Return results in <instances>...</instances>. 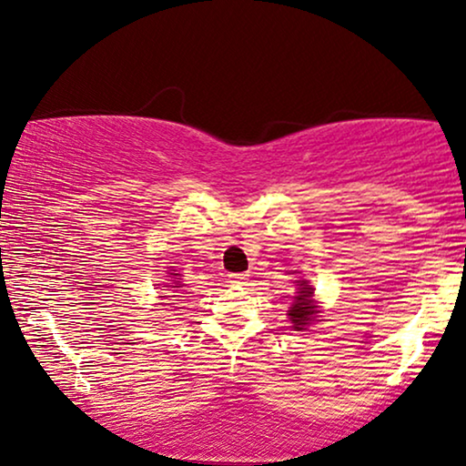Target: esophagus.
Masks as SVG:
<instances>
[{
    "mask_svg": "<svg viewBox=\"0 0 466 466\" xmlns=\"http://www.w3.org/2000/svg\"><path fill=\"white\" fill-rule=\"evenodd\" d=\"M249 279L248 273H231L228 275V281L233 283V286H241V283H246Z\"/></svg>",
    "mask_w": 466,
    "mask_h": 466,
    "instance_id": "obj_1",
    "label": "esophagus"
}]
</instances>
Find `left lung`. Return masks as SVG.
<instances>
[{"label":"left lung","mask_w":466,"mask_h":466,"mask_svg":"<svg viewBox=\"0 0 466 466\" xmlns=\"http://www.w3.org/2000/svg\"><path fill=\"white\" fill-rule=\"evenodd\" d=\"M299 294L294 296V302L292 307H289L288 317L289 321H292V328L296 332H300V329H307V326L311 321H315L317 317V307H315V300H313V288L309 286V283L302 279L299 281Z\"/></svg>","instance_id":"8db88e82"}]
</instances>
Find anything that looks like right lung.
Masks as SVG:
<instances>
[{
	"label": "right lung",
	"instance_id": "right-lung-1",
	"mask_svg": "<svg viewBox=\"0 0 466 466\" xmlns=\"http://www.w3.org/2000/svg\"><path fill=\"white\" fill-rule=\"evenodd\" d=\"M170 275V281H172V286H164V288H180V281H178V278H180V273H167Z\"/></svg>",
	"mask_w": 466,
	"mask_h": 466
}]
</instances>
